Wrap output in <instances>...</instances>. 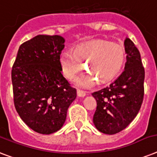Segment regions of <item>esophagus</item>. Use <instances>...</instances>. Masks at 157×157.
<instances>
[{"label":"esophagus","instance_id":"obj_1","mask_svg":"<svg viewBox=\"0 0 157 157\" xmlns=\"http://www.w3.org/2000/svg\"><path fill=\"white\" fill-rule=\"evenodd\" d=\"M76 94H77V96L80 97V98H84L86 96V93L82 90H77L76 91Z\"/></svg>","mask_w":157,"mask_h":157}]
</instances>
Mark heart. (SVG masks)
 <instances>
[{"mask_svg":"<svg viewBox=\"0 0 157 157\" xmlns=\"http://www.w3.org/2000/svg\"><path fill=\"white\" fill-rule=\"evenodd\" d=\"M124 60V51L121 45L106 40H95L86 45H79L74 52L65 50L59 58L62 71L67 78L71 79L85 68V72L73 80L77 86L90 88L96 80L106 83L113 79L121 71Z\"/></svg>","mask_w":157,"mask_h":157,"instance_id":"obj_1","label":"heart"}]
</instances>
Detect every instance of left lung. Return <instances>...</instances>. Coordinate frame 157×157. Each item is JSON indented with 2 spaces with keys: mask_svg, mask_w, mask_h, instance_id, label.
<instances>
[{
  "mask_svg": "<svg viewBox=\"0 0 157 157\" xmlns=\"http://www.w3.org/2000/svg\"><path fill=\"white\" fill-rule=\"evenodd\" d=\"M126 63L124 71L109 86L92 95L97 101L93 122L106 134L119 133L139 113L144 95L145 71L139 50L129 38L124 40Z\"/></svg>",
  "mask_w": 157,
  "mask_h": 157,
  "instance_id": "obj_1",
  "label": "left lung"
}]
</instances>
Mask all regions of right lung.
<instances>
[{
    "instance_id": "obj_1",
    "label": "right lung",
    "mask_w": 157,
    "mask_h": 157,
    "mask_svg": "<svg viewBox=\"0 0 157 157\" xmlns=\"http://www.w3.org/2000/svg\"><path fill=\"white\" fill-rule=\"evenodd\" d=\"M61 36L38 35L19 46L12 67L13 102L23 121L39 134L61 129L76 89L62 74Z\"/></svg>"
}]
</instances>
